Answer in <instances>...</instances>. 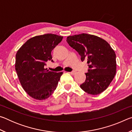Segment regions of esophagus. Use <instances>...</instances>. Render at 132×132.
<instances>
[{
    "label": "esophagus",
    "instance_id": "obj_1",
    "mask_svg": "<svg viewBox=\"0 0 132 132\" xmlns=\"http://www.w3.org/2000/svg\"><path fill=\"white\" fill-rule=\"evenodd\" d=\"M70 73L71 75H74L75 73H76V71H71V72H70Z\"/></svg>",
    "mask_w": 132,
    "mask_h": 132
}]
</instances>
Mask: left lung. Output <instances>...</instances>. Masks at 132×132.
I'll return each mask as SVG.
<instances>
[{"mask_svg":"<svg viewBox=\"0 0 132 132\" xmlns=\"http://www.w3.org/2000/svg\"><path fill=\"white\" fill-rule=\"evenodd\" d=\"M66 41L79 53L82 62L87 61L86 79L80 85L85 92L100 94L108 88L115 77L117 62L115 51L108 42L96 35L81 34L69 36Z\"/></svg>","mask_w":132,"mask_h":132,"instance_id":"1","label":"left lung"}]
</instances>
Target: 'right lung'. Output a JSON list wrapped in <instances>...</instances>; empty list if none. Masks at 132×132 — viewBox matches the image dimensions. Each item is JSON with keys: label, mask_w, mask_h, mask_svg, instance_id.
<instances>
[{"label": "right lung", "mask_w": 132, "mask_h": 132, "mask_svg": "<svg viewBox=\"0 0 132 132\" xmlns=\"http://www.w3.org/2000/svg\"><path fill=\"white\" fill-rule=\"evenodd\" d=\"M63 37L52 34L37 35L27 40L15 55V69L22 87L31 97L44 100L52 95L63 72L45 69L52 60L51 52Z\"/></svg>", "instance_id": "obj_1"}]
</instances>
